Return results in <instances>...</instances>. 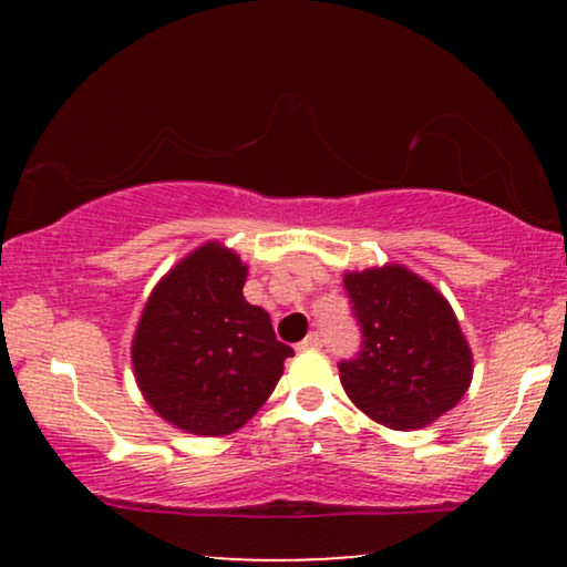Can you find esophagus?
<instances>
[{"instance_id": "obj_1", "label": "esophagus", "mask_w": 567, "mask_h": 567, "mask_svg": "<svg viewBox=\"0 0 567 567\" xmlns=\"http://www.w3.org/2000/svg\"><path fill=\"white\" fill-rule=\"evenodd\" d=\"M317 348H322V336H317V332H312V336H307L299 343V351H317Z\"/></svg>"}]
</instances>
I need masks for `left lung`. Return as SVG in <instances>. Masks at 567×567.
Masks as SVG:
<instances>
[{
  "mask_svg": "<svg viewBox=\"0 0 567 567\" xmlns=\"http://www.w3.org/2000/svg\"><path fill=\"white\" fill-rule=\"evenodd\" d=\"M343 284L363 330L361 353L338 367L346 394L392 431L436 423L464 398L475 369L452 305L400 262L348 270Z\"/></svg>",
  "mask_w": 567,
  "mask_h": 567,
  "instance_id": "left-lung-1",
  "label": "left lung"
}]
</instances>
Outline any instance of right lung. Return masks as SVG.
<instances>
[{
    "label": "right lung",
    "mask_w": 567,
    "mask_h": 567,
    "mask_svg": "<svg viewBox=\"0 0 567 567\" xmlns=\"http://www.w3.org/2000/svg\"><path fill=\"white\" fill-rule=\"evenodd\" d=\"M247 266L204 243L159 278L131 340L138 390L162 421L193 436H229L270 398L293 355L262 307L245 299Z\"/></svg>",
    "instance_id": "1"
}]
</instances>
